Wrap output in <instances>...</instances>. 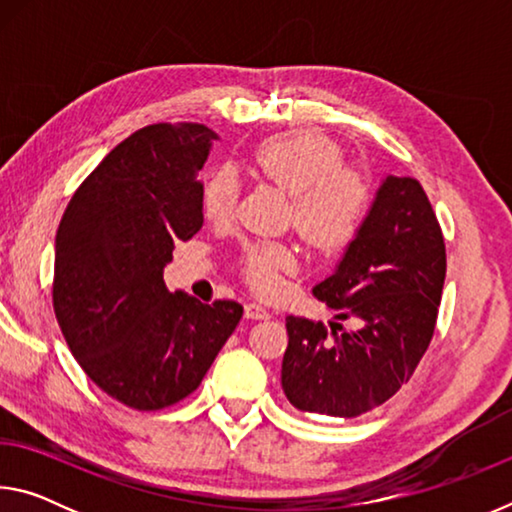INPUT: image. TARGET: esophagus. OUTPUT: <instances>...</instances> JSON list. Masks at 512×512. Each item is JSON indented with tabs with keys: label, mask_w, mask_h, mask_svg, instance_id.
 Returning <instances> with one entry per match:
<instances>
[{
	"label": "esophagus",
	"mask_w": 512,
	"mask_h": 512,
	"mask_svg": "<svg viewBox=\"0 0 512 512\" xmlns=\"http://www.w3.org/2000/svg\"><path fill=\"white\" fill-rule=\"evenodd\" d=\"M244 314H246V318H253V320H266L268 316H271L262 305H257V302H248V305L244 307Z\"/></svg>",
	"instance_id": "esophagus-1"
}]
</instances>
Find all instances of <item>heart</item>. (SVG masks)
Returning <instances> with one entry per match:
<instances>
[{
  "instance_id": "heart-1",
  "label": "heart",
  "mask_w": 512,
  "mask_h": 512,
  "mask_svg": "<svg viewBox=\"0 0 512 512\" xmlns=\"http://www.w3.org/2000/svg\"><path fill=\"white\" fill-rule=\"evenodd\" d=\"M259 176L291 196V221L309 246L323 253L343 248L357 235L370 207V183L361 171L345 167L332 140L293 131L268 137L253 151ZM237 203V178L216 171L203 189L207 219H228ZM298 271V250L284 241H253L241 250V273L262 296L282 289V275Z\"/></svg>"
}]
</instances>
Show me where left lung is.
<instances>
[{
  "instance_id": "1",
  "label": "left lung",
  "mask_w": 512,
  "mask_h": 512,
  "mask_svg": "<svg viewBox=\"0 0 512 512\" xmlns=\"http://www.w3.org/2000/svg\"><path fill=\"white\" fill-rule=\"evenodd\" d=\"M447 271L436 214L415 178L386 176L334 273L314 296L359 329L289 316L282 388L300 411L357 418L413 377L436 327Z\"/></svg>"
}]
</instances>
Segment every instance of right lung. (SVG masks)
<instances>
[{
    "mask_svg": "<svg viewBox=\"0 0 512 512\" xmlns=\"http://www.w3.org/2000/svg\"><path fill=\"white\" fill-rule=\"evenodd\" d=\"M203 124H153L117 144L56 232L54 311L74 359L137 411L185 400L239 325L235 300L203 305L164 284L173 244L203 225Z\"/></svg>",
    "mask_w": 512,
    "mask_h": 512,
    "instance_id": "add662e5",
    "label": "right lung"
}]
</instances>
